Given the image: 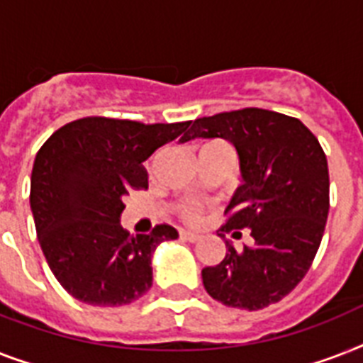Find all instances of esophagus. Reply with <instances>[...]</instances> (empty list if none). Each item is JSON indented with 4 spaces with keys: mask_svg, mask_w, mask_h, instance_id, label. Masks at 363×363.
Masks as SVG:
<instances>
[{
    "mask_svg": "<svg viewBox=\"0 0 363 363\" xmlns=\"http://www.w3.org/2000/svg\"><path fill=\"white\" fill-rule=\"evenodd\" d=\"M181 238L182 239H186V241H190V242H196V241H199V235L198 233H194V232H186V230H181Z\"/></svg>",
    "mask_w": 363,
    "mask_h": 363,
    "instance_id": "obj_1",
    "label": "esophagus"
}]
</instances>
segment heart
I'll list each match as a JSON object with an SVG mask.
<instances>
[{
  "label": "heart",
  "instance_id": "b5f03b06",
  "mask_svg": "<svg viewBox=\"0 0 363 363\" xmlns=\"http://www.w3.org/2000/svg\"><path fill=\"white\" fill-rule=\"evenodd\" d=\"M186 216H190V218H196V216H198V211H196V207H186Z\"/></svg>",
  "mask_w": 363,
  "mask_h": 363
}]
</instances>
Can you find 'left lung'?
<instances>
[{"instance_id": "8db88e82", "label": "left lung", "mask_w": 363, "mask_h": 363, "mask_svg": "<svg viewBox=\"0 0 363 363\" xmlns=\"http://www.w3.org/2000/svg\"><path fill=\"white\" fill-rule=\"evenodd\" d=\"M196 137L235 148L241 184L220 232L248 228L252 238L241 252L226 241L224 259L201 271L203 286L228 307L264 309L298 286L320 247L330 211L326 154L303 122L256 107L198 118L181 143Z\"/></svg>"}]
</instances>
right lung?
Instances as JSON below:
<instances>
[{
  "mask_svg": "<svg viewBox=\"0 0 363 363\" xmlns=\"http://www.w3.org/2000/svg\"><path fill=\"white\" fill-rule=\"evenodd\" d=\"M188 125L88 116L62 125L39 148L30 188L37 239L75 299L116 307L150 290L154 250L179 233L160 224L148 235H130L121 224L124 198L148 188L143 162Z\"/></svg>",
  "mask_w": 363,
  "mask_h": 363,
  "instance_id": "add662e5",
  "label": "right lung"
}]
</instances>
